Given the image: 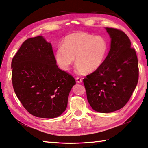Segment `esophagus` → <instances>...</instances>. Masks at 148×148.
<instances>
[{"instance_id": "obj_1", "label": "esophagus", "mask_w": 148, "mask_h": 148, "mask_svg": "<svg viewBox=\"0 0 148 148\" xmlns=\"http://www.w3.org/2000/svg\"><path fill=\"white\" fill-rule=\"evenodd\" d=\"M76 82H78V83H81V82H82V79L80 78H78V77H77V78H76Z\"/></svg>"}]
</instances>
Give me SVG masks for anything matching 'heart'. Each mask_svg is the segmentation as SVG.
<instances>
[{
    "label": "heart",
    "instance_id": "obj_1",
    "mask_svg": "<svg viewBox=\"0 0 148 148\" xmlns=\"http://www.w3.org/2000/svg\"><path fill=\"white\" fill-rule=\"evenodd\" d=\"M109 51V42L102 35L86 32L72 33L65 37L55 60L60 69L68 71L75 63L77 74L92 73L101 67Z\"/></svg>",
    "mask_w": 148,
    "mask_h": 148
}]
</instances>
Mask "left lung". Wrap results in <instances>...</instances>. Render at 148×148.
Here are the masks:
<instances>
[{"label": "left lung", "mask_w": 148, "mask_h": 148, "mask_svg": "<svg viewBox=\"0 0 148 148\" xmlns=\"http://www.w3.org/2000/svg\"><path fill=\"white\" fill-rule=\"evenodd\" d=\"M111 38L110 50L101 67L85 78L87 100L95 111L109 113L123 107L137 84L138 61L127 35L105 28Z\"/></svg>", "instance_id": "left-lung-1"}]
</instances>
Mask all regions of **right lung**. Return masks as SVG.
<instances>
[{
	"label": "right lung",
	"instance_id": "1",
	"mask_svg": "<svg viewBox=\"0 0 148 148\" xmlns=\"http://www.w3.org/2000/svg\"><path fill=\"white\" fill-rule=\"evenodd\" d=\"M11 68L14 92L29 113L52 119L65 111L76 81L58 67L51 43L44 37L24 41L12 58Z\"/></svg>",
	"mask_w": 148,
	"mask_h": 148
}]
</instances>
